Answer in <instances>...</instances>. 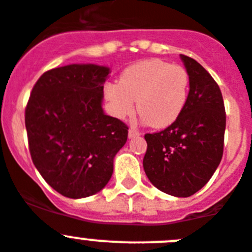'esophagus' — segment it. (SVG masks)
I'll use <instances>...</instances> for the list:
<instances>
[{"mask_svg": "<svg viewBox=\"0 0 252 252\" xmlns=\"http://www.w3.org/2000/svg\"><path fill=\"white\" fill-rule=\"evenodd\" d=\"M140 135V133L138 130H135V129L134 128H130L129 129V131H128V137H129V139H131V138H135V137H139Z\"/></svg>", "mask_w": 252, "mask_h": 252, "instance_id": "obj_1", "label": "esophagus"}]
</instances>
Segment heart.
<instances>
[{
  "instance_id": "heart-1",
  "label": "heart",
  "mask_w": 252,
  "mask_h": 252,
  "mask_svg": "<svg viewBox=\"0 0 252 252\" xmlns=\"http://www.w3.org/2000/svg\"><path fill=\"white\" fill-rule=\"evenodd\" d=\"M188 91L189 74L185 68L152 58L126 67L118 83H105L103 95L115 118L129 117L137 100L138 114L143 121L155 129H164L182 115Z\"/></svg>"
}]
</instances>
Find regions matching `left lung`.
Here are the masks:
<instances>
[{"instance_id": "1", "label": "left lung", "mask_w": 252, "mask_h": 252, "mask_svg": "<svg viewBox=\"0 0 252 252\" xmlns=\"http://www.w3.org/2000/svg\"><path fill=\"white\" fill-rule=\"evenodd\" d=\"M180 58L189 74L187 104L171 126L145 134L143 166L160 191L188 197L210 180L221 161L226 114L221 91L208 70L192 58Z\"/></svg>"}]
</instances>
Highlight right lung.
I'll return each instance as SVG.
<instances>
[{
  "label": "right lung",
  "instance_id": "add662e5",
  "mask_svg": "<svg viewBox=\"0 0 252 252\" xmlns=\"http://www.w3.org/2000/svg\"><path fill=\"white\" fill-rule=\"evenodd\" d=\"M110 68L68 64L43 73L25 115L34 166L56 191L70 199L97 194L112 178L128 126L103 110Z\"/></svg>",
  "mask_w": 252,
  "mask_h": 252
}]
</instances>
